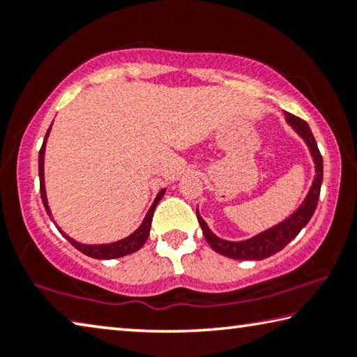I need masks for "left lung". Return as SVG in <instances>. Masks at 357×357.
<instances>
[{"label":"left lung","mask_w":357,"mask_h":357,"mask_svg":"<svg viewBox=\"0 0 357 357\" xmlns=\"http://www.w3.org/2000/svg\"><path fill=\"white\" fill-rule=\"evenodd\" d=\"M285 116L288 123L293 126V129L304 138L307 146L310 148L313 160H315L317 176L313 179L309 195H307L304 203L301 204V208L296 211L291 217H288L287 220H283L279 225L258 234L255 238L241 241V243H231V241H223L220 238H217L208 228L206 222L203 220V217L197 209V219L202 225L204 239H206V243L213 247L217 253H220V255H225L233 259H264L274 255V253L280 252L289 241L298 236L301 229L309 223L313 213H315L319 198V190H321L323 183V157L321 153H319L317 140L312 134L309 124H307L304 119L294 116V114L288 112H285Z\"/></svg>","instance_id":"left-lung-1"}]
</instances>
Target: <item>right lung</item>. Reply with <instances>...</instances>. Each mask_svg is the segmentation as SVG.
Listing matches in <instances>:
<instances>
[{
  "instance_id": "obj_1",
  "label": "right lung",
  "mask_w": 357,
  "mask_h": 357,
  "mask_svg": "<svg viewBox=\"0 0 357 357\" xmlns=\"http://www.w3.org/2000/svg\"><path fill=\"white\" fill-rule=\"evenodd\" d=\"M52 129V126H50ZM50 129L47 130L45 138H44V143H42V148L39 151V183H40V198H42V203H44L47 214L52 217L50 213V208H48V203H47V195H45V185H44V153H45V142H47V137H48V132ZM165 189H162L159 193H157L155 200L153 203V206L149 208L146 217H144V220L140 227H138L137 231H134L130 234V236L116 241V243H112V244H100V245H86V244H80L74 241L72 238H69L68 234L64 231H61V228H58L59 231L63 233V236L69 241V243L75 247V249L80 250L84 255L91 257V258H98V259H113V258H119V257H126L129 255V253H134L138 249H142L143 244L146 243V239L149 236V228H151V222H153V214H154V209L157 206V203L160 202V198L164 197ZM55 222V220H53Z\"/></svg>"
}]
</instances>
